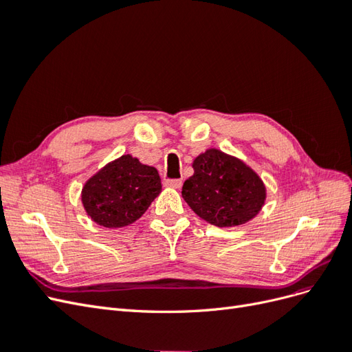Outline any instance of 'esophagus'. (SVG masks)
<instances>
[{
	"mask_svg": "<svg viewBox=\"0 0 352 352\" xmlns=\"http://www.w3.org/2000/svg\"><path fill=\"white\" fill-rule=\"evenodd\" d=\"M164 186L179 189L180 186H182V180H179V179H167V180H164Z\"/></svg>",
	"mask_w": 352,
	"mask_h": 352,
	"instance_id": "1",
	"label": "esophagus"
}]
</instances>
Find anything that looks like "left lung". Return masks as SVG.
<instances>
[{
	"label": "left lung",
	"instance_id": "left-lung-1",
	"mask_svg": "<svg viewBox=\"0 0 352 352\" xmlns=\"http://www.w3.org/2000/svg\"><path fill=\"white\" fill-rule=\"evenodd\" d=\"M182 197L198 217L217 228L245 225L261 211L267 189L254 168L241 158L208 148L192 162Z\"/></svg>",
	"mask_w": 352,
	"mask_h": 352
}]
</instances>
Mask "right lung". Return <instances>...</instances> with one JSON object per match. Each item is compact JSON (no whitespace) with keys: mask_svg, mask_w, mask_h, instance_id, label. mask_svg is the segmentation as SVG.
Wrapping results in <instances>:
<instances>
[{"mask_svg":"<svg viewBox=\"0 0 352 352\" xmlns=\"http://www.w3.org/2000/svg\"><path fill=\"white\" fill-rule=\"evenodd\" d=\"M162 192L157 168L123 154L91 176L82 188V204L92 221L117 229L135 223Z\"/></svg>","mask_w":352,"mask_h":352,"instance_id":"add662e5","label":"right lung"}]
</instances>
